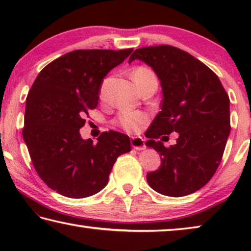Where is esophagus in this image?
Segmentation results:
<instances>
[{"mask_svg":"<svg viewBox=\"0 0 251 251\" xmlns=\"http://www.w3.org/2000/svg\"><path fill=\"white\" fill-rule=\"evenodd\" d=\"M130 144H131V147H133L136 151H143L146 148L145 143H144V139L142 137H139V136L131 137Z\"/></svg>","mask_w":251,"mask_h":251,"instance_id":"34e87169","label":"esophagus"}]
</instances>
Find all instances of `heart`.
Returning a JSON list of instances; mask_svg holds the SVG:
<instances>
[{"mask_svg": "<svg viewBox=\"0 0 251 251\" xmlns=\"http://www.w3.org/2000/svg\"><path fill=\"white\" fill-rule=\"evenodd\" d=\"M155 75L152 73V71L148 69L146 66H137L135 67L131 72V78L134 79L135 84L137 85V87L141 86V85L146 82L150 78H154ZM105 85L104 82L103 85L100 86V96L104 95L105 92ZM147 122V115L145 113L139 112V110H123L120 113V115L117 116L115 124L122 127L123 129L128 130V131H136L142 128V126Z\"/></svg>", "mask_w": 251, "mask_h": 251, "instance_id": "obj_1", "label": "heart"}]
</instances>
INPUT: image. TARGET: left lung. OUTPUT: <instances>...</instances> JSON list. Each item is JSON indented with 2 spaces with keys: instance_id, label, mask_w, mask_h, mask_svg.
Wrapping results in <instances>:
<instances>
[{
  "instance_id": "8db88e82",
  "label": "left lung",
  "mask_w": 251,
  "mask_h": 251,
  "mask_svg": "<svg viewBox=\"0 0 251 251\" xmlns=\"http://www.w3.org/2000/svg\"><path fill=\"white\" fill-rule=\"evenodd\" d=\"M150 65L163 88L161 110L145 134L148 147L160 155L156 172L147 174L152 189L165 196L193 194L211 179L222 161L230 133L229 96L218 76L193 55L172 45L135 50L129 63ZM180 134L176 146L156 141Z\"/></svg>"
}]
</instances>
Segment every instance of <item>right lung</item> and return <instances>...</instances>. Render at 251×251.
I'll return each mask as SVG.
<instances>
[{
  "label": "right lung",
  "instance_id": "right-lung-1",
  "mask_svg": "<svg viewBox=\"0 0 251 251\" xmlns=\"http://www.w3.org/2000/svg\"><path fill=\"white\" fill-rule=\"evenodd\" d=\"M133 49L76 50L54 59L26 97L23 138L33 166L50 189L85 198L107 185L117 157L130 151L128 136L109 130L97 144L80 137L88 110L99 104L100 85Z\"/></svg>",
  "mask_w": 251,
  "mask_h": 251
}]
</instances>
